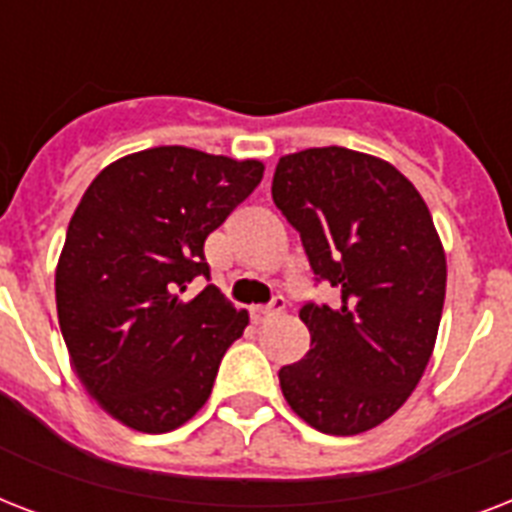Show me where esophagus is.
<instances>
[{"mask_svg": "<svg viewBox=\"0 0 512 512\" xmlns=\"http://www.w3.org/2000/svg\"><path fill=\"white\" fill-rule=\"evenodd\" d=\"M281 311H284V297H273L271 305H265V308H255V311H252V316H255V321H268V319H276Z\"/></svg>", "mask_w": 512, "mask_h": 512, "instance_id": "34e87169", "label": "esophagus"}]
</instances>
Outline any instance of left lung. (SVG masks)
Returning a JSON list of instances; mask_svg holds the SVG:
<instances>
[{"label":"left lung","instance_id":"1","mask_svg":"<svg viewBox=\"0 0 512 512\" xmlns=\"http://www.w3.org/2000/svg\"><path fill=\"white\" fill-rule=\"evenodd\" d=\"M271 193L340 295L335 308L303 305L311 350L281 369V393L329 436L377 428L436 348L446 255L428 204L390 162L340 146L281 156Z\"/></svg>","mask_w":512,"mask_h":512}]
</instances>
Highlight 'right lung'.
<instances>
[{
  "label": "right lung",
  "mask_w": 512,
  "mask_h": 512,
  "mask_svg": "<svg viewBox=\"0 0 512 512\" xmlns=\"http://www.w3.org/2000/svg\"><path fill=\"white\" fill-rule=\"evenodd\" d=\"M263 162L185 146L122 156L84 191L55 268V303L79 380L114 420L170 433L207 404L244 335L209 279L204 241L263 180Z\"/></svg>",
  "instance_id": "add662e5"
}]
</instances>
